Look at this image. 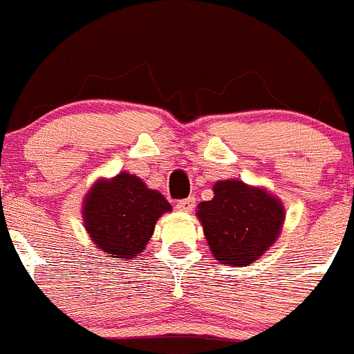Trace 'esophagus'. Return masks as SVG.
Here are the masks:
<instances>
[{
    "label": "esophagus",
    "mask_w": 354,
    "mask_h": 354,
    "mask_svg": "<svg viewBox=\"0 0 354 354\" xmlns=\"http://www.w3.org/2000/svg\"><path fill=\"white\" fill-rule=\"evenodd\" d=\"M196 207V199L194 197H188V199H181L176 203V209L178 211H192Z\"/></svg>",
    "instance_id": "1"
}]
</instances>
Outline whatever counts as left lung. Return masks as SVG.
<instances>
[{"label": "left lung", "instance_id": "1", "mask_svg": "<svg viewBox=\"0 0 354 354\" xmlns=\"http://www.w3.org/2000/svg\"><path fill=\"white\" fill-rule=\"evenodd\" d=\"M213 192V199L201 203L197 209L211 253L230 266L255 262L279 236L283 204L239 180L218 181Z\"/></svg>", "mask_w": 354, "mask_h": 354}]
</instances>
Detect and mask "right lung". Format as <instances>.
Here are the masks:
<instances>
[{
    "instance_id": "right-lung-1",
    "label": "right lung",
    "mask_w": 354,
    "mask_h": 354,
    "mask_svg": "<svg viewBox=\"0 0 354 354\" xmlns=\"http://www.w3.org/2000/svg\"><path fill=\"white\" fill-rule=\"evenodd\" d=\"M171 204L138 176L120 173L99 180L84 203V223L95 246L113 259L138 257L147 246L160 214Z\"/></svg>"
}]
</instances>
